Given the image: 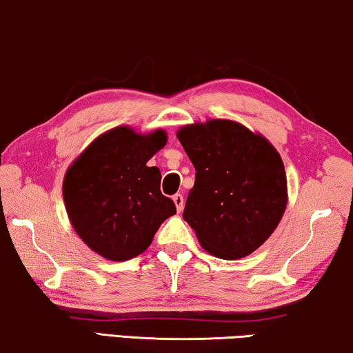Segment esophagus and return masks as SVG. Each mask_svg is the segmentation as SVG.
I'll return each instance as SVG.
<instances>
[{
    "label": "esophagus",
    "instance_id": "obj_1",
    "mask_svg": "<svg viewBox=\"0 0 353 353\" xmlns=\"http://www.w3.org/2000/svg\"><path fill=\"white\" fill-rule=\"evenodd\" d=\"M172 201H174V204H176L177 212H181V210L183 209V196H182V194L176 193L174 196H172Z\"/></svg>",
    "mask_w": 353,
    "mask_h": 353
}]
</instances>
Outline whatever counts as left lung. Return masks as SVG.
<instances>
[{"label":"left lung","instance_id":"1","mask_svg":"<svg viewBox=\"0 0 353 353\" xmlns=\"http://www.w3.org/2000/svg\"><path fill=\"white\" fill-rule=\"evenodd\" d=\"M177 138L196 171L183 220L219 259L252 254L276 230L287 206L281 155L263 136L230 120L183 126Z\"/></svg>","mask_w":353,"mask_h":353}]
</instances>
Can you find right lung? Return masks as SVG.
<instances>
[{
    "instance_id": "right-lung-1",
    "label": "right lung",
    "mask_w": 353,
    "mask_h": 353,
    "mask_svg": "<svg viewBox=\"0 0 353 353\" xmlns=\"http://www.w3.org/2000/svg\"><path fill=\"white\" fill-rule=\"evenodd\" d=\"M166 144L157 130L119 126L99 136L66 171L63 198L72 227L92 250L114 261L138 256L176 204L160 190L161 172L147 166Z\"/></svg>"
}]
</instances>
